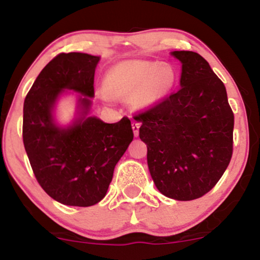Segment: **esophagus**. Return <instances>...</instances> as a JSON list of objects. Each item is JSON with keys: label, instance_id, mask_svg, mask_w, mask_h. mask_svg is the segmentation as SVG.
Segmentation results:
<instances>
[{"label": "esophagus", "instance_id": "esophagus-1", "mask_svg": "<svg viewBox=\"0 0 260 260\" xmlns=\"http://www.w3.org/2000/svg\"><path fill=\"white\" fill-rule=\"evenodd\" d=\"M132 128H133V133L134 137L139 136V128H140V123L138 121H132Z\"/></svg>", "mask_w": 260, "mask_h": 260}]
</instances>
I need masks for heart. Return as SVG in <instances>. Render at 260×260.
I'll return each mask as SVG.
<instances>
[{"label":"heart","instance_id":"b5f03b06","mask_svg":"<svg viewBox=\"0 0 260 260\" xmlns=\"http://www.w3.org/2000/svg\"><path fill=\"white\" fill-rule=\"evenodd\" d=\"M177 80L176 70L170 63L153 61H126L113 66L106 73L109 91L118 96H132L136 107H149L166 96ZM104 99L109 92L101 90Z\"/></svg>","mask_w":260,"mask_h":260}]
</instances>
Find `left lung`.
Segmentation results:
<instances>
[{"label": "left lung", "mask_w": 260, "mask_h": 260, "mask_svg": "<svg viewBox=\"0 0 260 260\" xmlns=\"http://www.w3.org/2000/svg\"><path fill=\"white\" fill-rule=\"evenodd\" d=\"M172 55L182 63L181 89L133 118L142 122L139 137L157 189L176 201H193L228 169L235 117L225 85L207 59L193 51Z\"/></svg>", "instance_id": "obj_1"}]
</instances>
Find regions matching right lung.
<instances>
[{
    "mask_svg": "<svg viewBox=\"0 0 260 260\" xmlns=\"http://www.w3.org/2000/svg\"><path fill=\"white\" fill-rule=\"evenodd\" d=\"M98 56L58 53L41 71L26 94L23 109V143L35 178L51 198L64 205L90 207L106 196L113 170L133 140L128 117L105 123L85 117L94 96ZM63 88L81 98L85 117L59 128L52 107Z\"/></svg>",
    "mask_w": 260,
    "mask_h": 260,
    "instance_id": "add662e5",
    "label": "right lung"
}]
</instances>
